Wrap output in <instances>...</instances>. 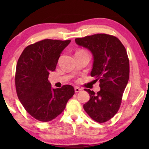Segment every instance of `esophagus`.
Wrapping results in <instances>:
<instances>
[{
	"mask_svg": "<svg viewBox=\"0 0 149 149\" xmlns=\"http://www.w3.org/2000/svg\"><path fill=\"white\" fill-rule=\"evenodd\" d=\"M81 90H82V89H81V88H79V87H74L75 93H78V92H79V91H81Z\"/></svg>",
	"mask_w": 149,
	"mask_h": 149,
	"instance_id": "esophagus-1",
	"label": "esophagus"
}]
</instances>
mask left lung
<instances>
[{
  "instance_id": "left-lung-1",
  "label": "left lung",
  "mask_w": 149,
  "mask_h": 149,
  "mask_svg": "<svg viewBox=\"0 0 149 149\" xmlns=\"http://www.w3.org/2000/svg\"><path fill=\"white\" fill-rule=\"evenodd\" d=\"M78 45L87 49L93 56L91 76L99 80L100 90L95 93L85 89L90 99L83 105L89 117L104 123L119 111L122 95L130 77L129 59L125 47L115 36L97 34L77 38Z\"/></svg>"
}]
</instances>
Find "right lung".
Here are the masks:
<instances>
[{"label":"right lung","mask_w":149,"mask_h":149,"mask_svg":"<svg viewBox=\"0 0 149 149\" xmlns=\"http://www.w3.org/2000/svg\"><path fill=\"white\" fill-rule=\"evenodd\" d=\"M70 40L45 39L24 49L17 61L15 82L20 102L32 117L47 122L62 113L74 94L72 85L53 89L48 81Z\"/></svg>","instance_id":"1"}]
</instances>
